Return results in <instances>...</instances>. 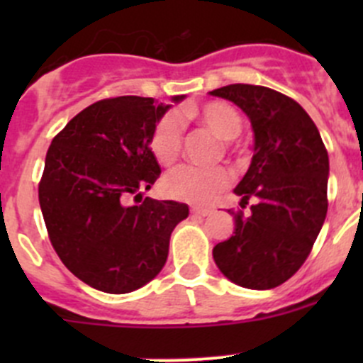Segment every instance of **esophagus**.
Segmentation results:
<instances>
[{"label": "esophagus", "mask_w": 363, "mask_h": 363, "mask_svg": "<svg viewBox=\"0 0 363 363\" xmlns=\"http://www.w3.org/2000/svg\"><path fill=\"white\" fill-rule=\"evenodd\" d=\"M191 214L193 216H199V218H205V216L212 214V208H207V207H193L191 208Z\"/></svg>", "instance_id": "obj_1"}]
</instances>
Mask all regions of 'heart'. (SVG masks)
<instances>
[{
	"instance_id": "heart-1",
	"label": "heart",
	"mask_w": 363,
	"mask_h": 363,
	"mask_svg": "<svg viewBox=\"0 0 363 363\" xmlns=\"http://www.w3.org/2000/svg\"><path fill=\"white\" fill-rule=\"evenodd\" d=\"M182 116L200 121L203 126L219 138L232 140L239 135V112L226 101H207L200 107H184ZM182 131L184 123L179 112H167L156 121L149 137V147L152 156L161 164H172L181 155ZM230 182V174L221 167L199 168L191 164H181L168 172L163 179V189L168 196L189 203H208L218 199Z\"/></svg>"
}]
</instances>
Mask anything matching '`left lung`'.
I'll return each mask as SVG.
<instances>
[{
    "label": "left lung",
    "instance_id": "1",
    "mask_svg": "<svg viewBox=\"0 0 363 363\" xmlns=\"http://www.w3.org/2000/svg\"><path fill=\"white\" fill-rule=\"evenodd\" d=\"M251 121L255 155L233 189V235L212 256L223 276L250 290H270L290 279L309 256L327 216L328 152L316 124L295 100L263 86L230 84L211 91Z\"/></svg>",
    "mask_w": 363,
    "mask_h": 363
}]
</instances>
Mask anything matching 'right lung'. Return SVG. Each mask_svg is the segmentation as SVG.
<instances>
[{
	"label": "right lung",
	"mask_w": 363,
	"mask_h": 363,
	"mask_svg": "<svg viewBox=\"0 0 363 363\" xmlns=\"http://www.w3.org/2000/svg\"><path fill=\"white\" fill-rule=\"evenodd\" d=\"M168 108L142 96L96 101L47 151L38 200L49 239L69 272L94 290L130 294L155 279L172 232L188 218L186 203L142 199L161 174L149 137Z\"/></svg>",
	"instance_id": "obj_1"
}]
</instances>
